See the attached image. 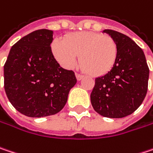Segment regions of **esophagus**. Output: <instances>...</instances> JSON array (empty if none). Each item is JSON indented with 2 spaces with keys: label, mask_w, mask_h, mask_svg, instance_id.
I'll return each mask as SVG.
<instances>
[{
  "label": "esophagus",
  "mask_w": 153,
  "mask_h": 153,
  "mask_svg": "<svg viewBox=\"0 0 153 153\" xmlns=\"http://www.w3.org/2000/svg\"><path fill=\"white\" fill-rule=\"evenodd\" d=\"M76 75V79H78V80H80V79H83V75H81V74H75Z\"/></svg>",
  "instance_id": "esophagus-1"
}]
</instances>
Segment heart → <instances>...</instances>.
Wrapping results in <instances>:
<instances>
[{"mask_svg":"<svg viewBox=\"0 0 153 153\" xmlns=\"http://www.w3.org/2000/svg\"><path fill=\"white\" fill-rule=\"evenodd\" d=\"M51 50L57 61L67 69L75 65L80 55L82 68L93 76L108 73L117 58L116 41L109 36L94 32H76L63 41L56 39Z\"/></svg>","mask_w":153,"mask_h":153,"instance_id":"obj_1","label":"heart"}]
</instances>
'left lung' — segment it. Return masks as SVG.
Instances as JSON below:
<instances>
[{
	"label": "left lung",
	"instance_id": "left-lung-1",
	"mask_svg": "<svg viewBox=\"0 0 153 153\" xmlns=\"http://www.w3.org/2000/svg\"><path fill=\"white\" fill-rule=\"evenodd\" d=\"M102 33L116 41L117 58L108 73L95 79L91 103L102 117H125L142 104L147 93L149 68L146 56L126 35L112 30H104Z\"/></svg>",
	"mask_w": 153,
	"mask_h": 153
}]
</instances>
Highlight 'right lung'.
Returning <instances> with one entry per match:
<instances>
[{
	"instance_id": "1",
	"label": "right lung",
	"mask_w": 153,
	"mask_h": 153,
	"mask_svg": "<svg viewBox=\"0 0 153 153\" xmlns=\"http://www.w3.org/2000/svg\"><path fill=\"white\" fill-rule=\"evenodd\" d=\"M53 31L37 30L10 49L4 65V88L14 108L30 117L59 113L76 84L73 71L54 59L51 44Z\"/></svg>"
}]
</instances>
